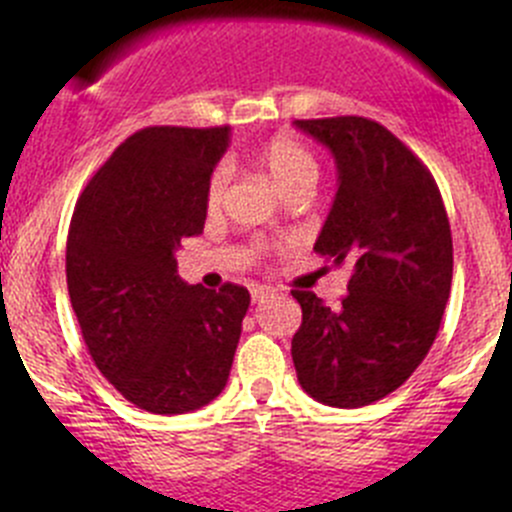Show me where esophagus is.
Masks as SVG:
<instances>
[{"instance_id": "34e87169", "label": "esophagus", "mask_w": 512, "mask_h": 512, "mask_svg": "<svg viewBox=\"0 0 512 512\" xmlns=\"http://www.w3.org/2000/svg\"><path fill=\"white\" fill-rule=\"evenodd\" d=\"M270 292H272V289L265 287V285H252V287H250L252 302H260V299H265Z\"/></svg>"}]
</instances>
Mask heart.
<instances>
[{
	"label": "heart",
	"mask_w": 512,
	"mask_h": 512,
	"mask_svg": "<svg viewBox=\"0 0 512 512\" xmlns=\"http://www.w3.org/2000/svg\"><path fill=\"white\" fill-rule=\"evenodd\" d=\"M255 160L257 165L265 170L267 178H270L287 198H294V195H304V198H307L319 178L317 156H314L302 141H297V138L292 136H275L272 141H267L265 146L257 151ZM227 180H230V173H227L225 165L215 168V173L210 175L208 190H205V210H208L210 215L218 213V210L223 208Z\"/></svg>",
	"instance_id": "1"
}]
</instances>
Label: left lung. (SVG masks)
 Returning <instances> with one entry per match:
<instances>
[{
    "label": "left lung",
    "mask_w": 512,
    "mask_h": 512,
    "mask_svg": "<svg viewBox=\"0 0 512 512\" xmlns=\"http://www.w3.org/2000/svg\"><path fill=\"white\" fill-rule=\"evenodd\" d=\"M294 126L337 160V198L314 252L352 265L342 309L292 289L302 307L294 369L312 399L359 409L426 359L451 294V225L431 170L389 128L364 116Z\"/></svg>",
    "instance_id": "1"
}]
</instances>
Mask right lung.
<instances>
[{"instance_id":"1","label":"right lung","mask_w":512,"mask_h":512,"mask_svg":"<svg viewBox=\"0 0 512 512\" xmlns=\"http://www.w3.org/2000/svg\"><path fill=\"white\" fill-rule=\"evenodd\" d=\"M230 128L148 126L76 203L66 285L91 359L131 404L185 414L225 389L250 292L180 280L173 252L203 232L205 190Z\"/></svg>"}]
</instances>
